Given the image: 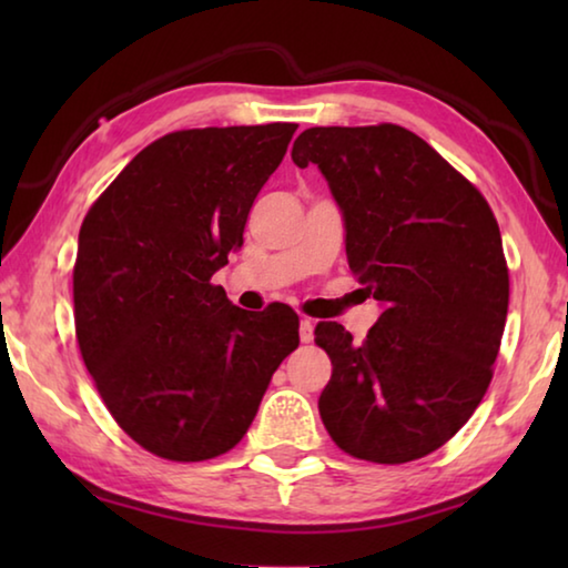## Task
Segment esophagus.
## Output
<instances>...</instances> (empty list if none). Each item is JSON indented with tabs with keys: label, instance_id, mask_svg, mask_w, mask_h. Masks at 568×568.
Wrapping results in <instances>:
<instances>
[{
	"label": "esophagus",
	"instance_id": "34e87169",
	"mask_svg": "<svg viewBox=\"0 0 568 568\" xmlns=\"http://www.w3.org/2000/svg\"><path fill=\"white\" fill-rule=\"evenodd\" d=\"M313 331H315V323L311 318H303L301 321V341L303 343H311L313 341Z\"/></svg>",
	"mask_w": 568,
	"mask_h": 568
}]
</instances>
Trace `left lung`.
I'll list each match as a JSON object with an SVG mask.
<instances>
[{"mask_svg": "<svg viewBox=\"0 0 568 568\" xmlns=\"http://www.w3.org/2000/svg\"><path fill=\"white\" fill-rule=\"evenodd\" d=\"M291 158L328 180L351 271L383 305L363 343L341 323L315 325L333 363L323 426L373 464L428 456L474 416L494 376L508 267L491 207L398 124L311 128Z\"/></svg>", "mask_w": 568, "mask_h": 568, "instance_id": "8db88e82", "label": "left lung"}]
</instances>
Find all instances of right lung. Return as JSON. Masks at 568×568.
<instances>
[{
  "instance_id": "add662e5",
  "label": "right lung",
  "mask_w": 568,
  "mask_h": 568,
  "mask_svg": "<svg viewBox=\"0 0 568 568\" xmlns=\"http://www.w3.org/2000/svg\"><path fill=\"white\" fill-rule=\"evenodd\" d=\"M297 124L170 132L134 155L90 207L74 263L82 361L120 428L168 460H207L240 444L297 315L247 313L213 285L243 245L257 192Z\"/></svg>"
}]
</instances>
